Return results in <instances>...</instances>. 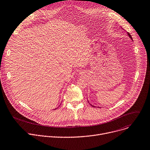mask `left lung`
I'll return each instance as SVG.
<instances>
[{
	"label": "left lung",
	"mask_w": 150,
	"mask_h": 150,
	"mask_svg": "<svg viewBox=\"0 0 150 150\" xmlns=\"http://www.w3.org/2000/svg\"><path fill=\"white\" fill-rule=\"evenodd\" d=\"M127 35H128L129 37V38H130V39L132 40V41H133V39H132V36H131V35H130L129 33H127ZM88 103H90V102H88ZM90 105H91L93 107H95V108H96V106H94V105H92V104H90ZM98 108H99V107H98Z\"/></svg>",
	"instance_id": "8db88e82"
}]
</instances>
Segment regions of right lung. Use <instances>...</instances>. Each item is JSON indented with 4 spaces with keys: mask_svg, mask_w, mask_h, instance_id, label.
Here are the masks:
<instances>
[{
    "mask_svg": "<svg viewBox=\"0 0 150 150\" xmlns=\"http://www.w3.org/2000/svg\"><path fill=\"white\" fill-rule=\"evenodd\" d=\"M55 110H56V109H55Z\"/></svg>",
    "mask_w": 150,
    "mask_h": 150,
    "instance_id": "add662e5",
    "label": "right lung"
}]
</instances>
